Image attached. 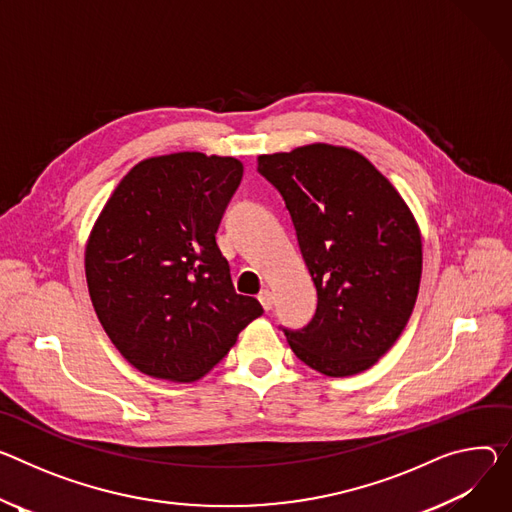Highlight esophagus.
<instances>
[{"label":"esophagus","instance_id":"obj_1","mask_svg":"<svg viewBox=\"0 0 512 512\" xmlns=\"http://www.w3.org/2000/svg\"><path fill=\"white\" fill-rule=\"evenodd\" d=\"M257 298H259L263 310H271V308H273V294H271L269 290H261Z\"/></svg>","mask_w":512,"mask_h":512}]
</instances>
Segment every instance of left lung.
Returning a JSON list of instances; mask_svg holds the SVG:
<instances>
[{
  "label": "left lung",
  "mask_w": 512,
  "mask_h": 512,
  "mask_svg": "<svg viewBox=\"0 0 512 512\" xmlns=\"http://www.w3.org/2000/svg\"><path fill=\"white\" fill-rule=\"evenodd\" d=\"M257 171L286 202L318 296L304 329H284L292 351L331 378L369 369L404 331L421 286L423 243L410 208L347 147L259 155Z\"/></svg>",
  "instance_id": "8db88e82"
}]
</instances>
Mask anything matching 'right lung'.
Here are the masks:
<instances>
[{
  "label": "right lung",
  "instance_id": "add662e5",
  "mask_svg": "<svg viewBox=\"0 0 512 512\" xmlns=\"http://www.w3.org/2000/svg\"><path fill=\"white\" fill-rule=\"evenodd\" d=\"M235 157L173 153L134 165L85 247L91 304L122 357L169 382H196L263 314L235 292L216 245L237 192Z\"/></svg>",
  "mask_w": 512,
  "mask_h": 512
}]
</instances>
